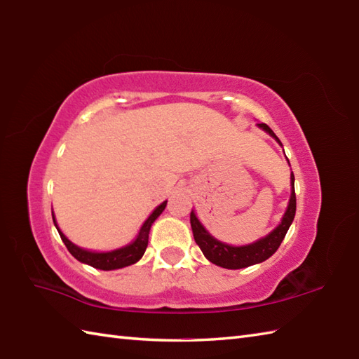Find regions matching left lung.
<instances>
[{
  "label": "left lung",
  "instance_id": "obj_1",
  "mask_svg": "<svg viewBox=\"0 0 359 359\" xmlns=\"http://www.w3.org/2000/svg\"><path fill=\"white\" fill-rule=\"evenodd\" d=\"M257 126L262 128L264 131H266L271 137H274L279 144H282L269 125L259 123ZM294 212H296V194H294V175L292 172V196H290V202H288V208L285 211V215L282 217V222L279 224V226L274 228L269 236H265V238L261 241L250 243V245H243V247H231L212 238V236L202 226L199 219L196 217L194 211H191V215H189V220H191L194 241L202 250L205 257H207L212 264L224 266V269L238 270V269H245V266L255 265L259 262H264L265 259H269L270 256L276 253L280 242L285 238L290 225L293 222Z\"/></svg>",
  "mask_w": 359,
  "mask_h": 359
}]
</instances>
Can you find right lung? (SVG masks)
I'll return each mask as SVG.
<instances>
[{
    "label": "right lung",
    "instance_id": "obj_1",
    "mask_svg": "<svg viewBox=\"0 0 359 359\" xmlns=\"http://www.w3.org/2000/svg\"><path fill=\"white\" fill-rule=\"evenodd\" d=\"M165 207H166V201L163 203H160L158 207L152 211V215L147 220H144L143 226L140 228L139 236H137V239L133 243H129V245H126L123 248L108 251V253H94V251H88V250H83L77 245H74V243L67 239L62 231L58 230L55 219H53V224H55L57 230L60 233V238H62V241L65 242L66 248L69 250V253L75 259H79V261L83 264L94 266V269L116 270V269H123V266L135 264L143 256V253L147 251V247H148L151 225L160 215H162ZM52 217H53V215H52Z\"/></svg>",
    "mask_w": 359,
    "mask_h": 359
}]
</instances>
